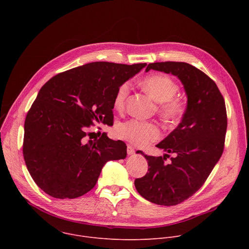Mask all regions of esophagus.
Returning <instances> with one entry per match:
<instances>
[{
	"instance_id": "34e87169",
	"label": "esophagus",
	"mask_w": 249,
	"mask_h": 249,
	"mask_svg": "<svg viewBox=\"0 0 249 249\" xmlns=\"http://www.w3.org/2000/svg\"><path fill=\"white\" fill-rule=\"evenodd\" d=\"M127 153H128V155H133L135 153V150L131 145L127 146Z\"/></svg>"
}]
</instances>
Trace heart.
Returning <instances> with one entry per match:
<instances>
[{"label":"heart","instance_id":"1","mask_svg":"<svg viewBox=\"0 0 249 249\" xmlns=\"http://www.w3.org/2000/svg\"><path fill=\"white\" fill-rule=\"evenodd\" d=\"M141 86L156 101L159 102V113L168 123L178 122L184 115L186 105L184 100L175 96L179 88L177 83L164 74H154L146 77ZM129 93V84L124 83L113 98L115 109L122 110ZM117 135L138 147H144L160 138L159 126L153 122L131 119L117 127Z\"/></svg>","mask_w":249,"mask_h":249}]
</instances>
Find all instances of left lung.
<instances>
[{"label": "left lung", "instance_id": "8db88e82", "mask_svg": "<svg viewBox=\"0 0 249 249\" xmlns=\"http://www.w3.org/2000/svg\"><path fill=\"white\" fill-rule=\"evenodd\" d=\"M150 70L176 76L182 83L187 107L181 122L157 145L174 154L170 162L162 157L147 156L149 169L135 179L139 194L157 205L174 206L197 192L219 161L225 147L228 126L225 99L216 83L196 67L184 62L149 64Z\"/></svg>", "mask_w": 249, "mask_h": 249}]
</instances>
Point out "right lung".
Masks as SVG:
<instances>
[{
  "label": "right lung",
  "mask_w": 249,
  "mask_h": 249,
  "mask_svg": "<svg viewBox=\"0 0 249 249\" xmlns=\"http://www.w3.org/2000/svg\"><path fill=\"white\" fill-rule=\"evenodd\" d=\"M147 66L92 62L60 73L39 90L24 122L23 158L34 182L48 195L74 199L90 191L108 160H123L127 146L88 132L113 125L117 89Z\"/></svg>",
  "instance_id": "1"
}]
</instances>
